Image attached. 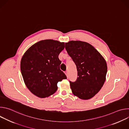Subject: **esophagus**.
Here are the masks:
<instances>
[{"label": "esophagus", "mask_w": 129, "mask_h": 129, "mask_svg": "<svg viewBox=\"0 0 129 129\" xmlns=\"http://www.w3.org/2000/svg\"><path fill=\"white\" fill-rule=\"evenodd\" d=\"M65 75H66V76L67 78H68V71H66L65 72Z\"/></svg>", "instance_id": "esophagus-1"}]
</instances>
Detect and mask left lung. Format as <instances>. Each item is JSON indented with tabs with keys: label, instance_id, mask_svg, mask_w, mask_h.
Masks as SVG:
<instances>
[{
	"label": "left lung",
	"instance_id": "obj_1",
	"mask_svg": "<svg viewBox=\"0 0 129 129\" xmlns=\"http://www.w3.org/2000/svg\"><path fill=\"white\" fill-rule=\"evenodd\" d=\"M65 48L78 71L76 81H70L72 93L82 100L91 99L99 92L106 81V60L92 45L86 42L70 41L65 43Z\"/></svg>",
	"mask_w": 129,
	"mask_h": 129
}]
</instances>
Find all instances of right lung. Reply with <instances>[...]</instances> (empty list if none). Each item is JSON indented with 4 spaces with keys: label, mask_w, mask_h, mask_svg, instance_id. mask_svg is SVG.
I'll return each instance as SVG.
<instances>
[{
    "label": "right lung",
    "mask_w": 129,
    "mask_h": 129,
    "mask_svg": "<svg viewBox=\"0 0 129 129\" xmlns=\"http://www.w3.org/2000/svg\"><path fill=\"white\" fill-rule=\"evenodd\" d=\"M64 47V42L46 39L35 43L23 55L21 74L26 86L35 95L50 96L57 90V83L67 78L60 69L61 61L58 57Z\"/></svg>",
    "instance_id": "1"
}]
</instances>
